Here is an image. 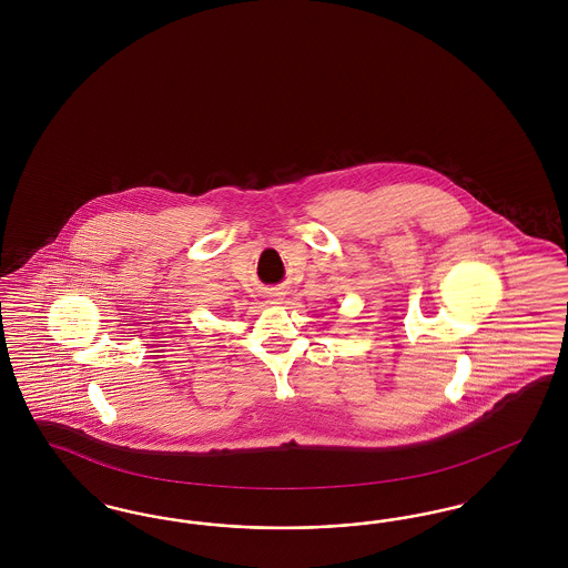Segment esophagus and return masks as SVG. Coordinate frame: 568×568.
<instances>
[{
    "label": "esophagus",
    "mask_w": 568,
    "mask_h": 568,
    "mask_svg": "<svg viewBox=\"0 0 568 568\" xmlns=\"http://www.w3.org/2000/svg\"><path fill=\"white\" fill-rule=\"evenodd\" d=\"M271 300H272V302H274V304H276V302H278V300H281V294H278V292H276V294H272Z\"/></svg>",
    "instance_id": "esophagus-1"
}]
</instances>
